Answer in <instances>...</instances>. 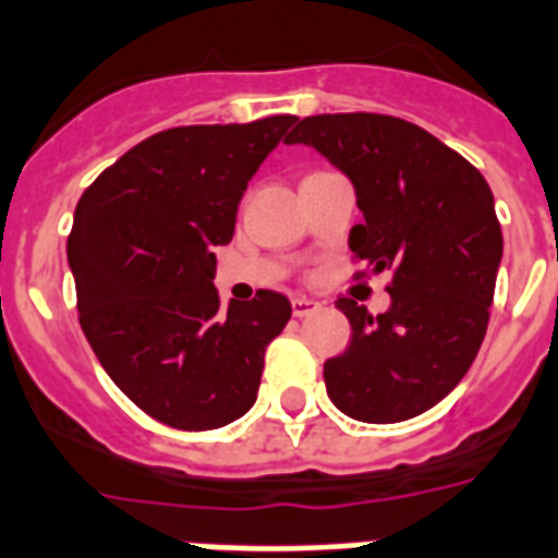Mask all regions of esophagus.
I'll use <instances>...</instances> for the list:
<instances>
[{"mask_svg":"<svg viewBox=\"0 0 558 558\" xmlns=\"http://www.w3.org/2000/svg\"><path fill=\"white\" fill-rule=\"evenodd\" d=\"M316 310H322V304H318V301H313V298H292V316L295 318L313 316Z\"/></svg>","mask_w":558,"mask_h":558,"instance_id":"obj_1","label":"esophagus"}]
</instances>
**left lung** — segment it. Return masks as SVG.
<instances>
[{
  "label": "left lung",
  "mask_w": 558,
  "mask_h": 558,
  "mask_svg": "<svg viewBox=\"0 0 558 558\" xmlns=\"http://www.w3.org/2000/svg\"><path fill=\"white\" fill-rule=\"evenodd\" d=\"M304 143L354 184L363 225L348 245L372 275L392 271V304L374 318L351 298L345 354L325 363L339 410L365 424L415 418L448 398L474 363L504 257L486 178L430 131L383 113L301 119Z\"/></svg>",
  "instance_id": "obj_1"
}]
</instances>
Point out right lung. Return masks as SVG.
Masks as SVG:
<instances>
[{
	"label": "right lung",
	"mask_w": 558,
	"mask_h": 558,
	"mask_svg": "<svg viewBox=\"0 0 558 558\" xmlns=\"http://www.w3.org/2000/svg\"><path fill=\"white\" fill-rule=\"evenodd\" d=\"M295 117L160 131L81 195L66 240L81 330L119 389L178 430H216L257 401L287 295L219 307L216 254L245 186Z\"/></svg>",
	"instance_id": "obj_1"
}]
</instances>
